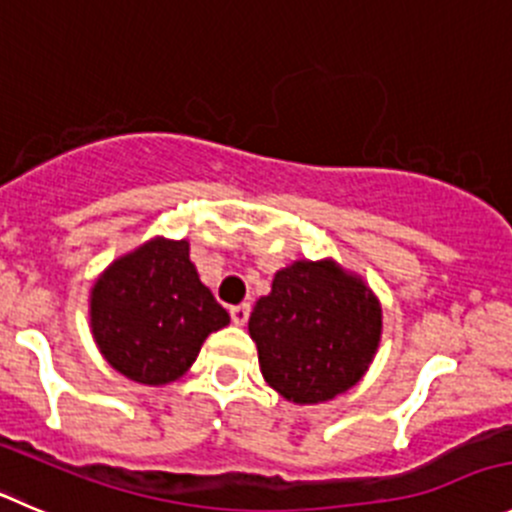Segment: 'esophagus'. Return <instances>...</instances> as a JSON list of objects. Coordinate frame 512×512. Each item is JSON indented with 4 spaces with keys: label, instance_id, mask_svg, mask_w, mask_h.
<instances>
[{
    "label": "esophagus",
    "instance_id": "34e87169",
    "mask_svg": "<svg viewBox=\"0 0 512 512\" xmlns=\"http://www.w3.org/2000/svg\"><path fill=\"white\" fill-rule=\"evenodd\" d=\"M248 316H251V304L231 306V319H233V324H246Z\"/></svg>",
    "mask_w": 512,
    "mask_h": 512
}]
</instances>
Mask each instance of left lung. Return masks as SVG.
Here are the masks:
<instances>
[{"label":"left lung","instance_id":"8db88e82","mask_svg":"<svg viewBox=\"0 0 512 512\" xmlns=\"http://www.w3.org/2000/svg\"><path fill=\"white\" fill-rule=\"evenodd\" d=\"M248 332L266 382L296 405H316L362 379L377 352L382 309L362 279L332 261H296L256 301Z\"/></svg>","mask_w":512,"mask_h":512}]
</instances>
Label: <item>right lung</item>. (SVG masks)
Wrapping results in <instances>:
<instances>
[{
  "label": "right lung",
  "mask_w": 512,
  "mask_h": 512,
  "mask_svg": "<svg viewBox=\"0 0 512 512\" xmlns=\"http://www.w3.org/2000/svg\"><path fill=\"white\" fill-rule=\"evenodd\" d=\"M92 337L102 357L140 384H168L196 362L228 311L201 284L188 241L153 238L110 264L90 299Z\"/></svg>",
  "instance_id": "1"
}]
</instances>
